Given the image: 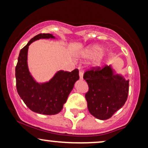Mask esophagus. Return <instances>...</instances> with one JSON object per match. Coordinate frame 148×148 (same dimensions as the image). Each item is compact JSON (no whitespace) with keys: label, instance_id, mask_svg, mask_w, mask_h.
<instances>
[{"label":"esophagus","instance_id":"esophagus-1","mask_svg":"<svg viewBox=\"0 0 148 148\" xmlns=\"http://www.w3.org/2000/svg\"><path fill=\"white\" fill-rule=\"evenodd\" d=\"M83 75H84L83 71H79V75L80 79H83Z\"/></svg>","mask_w":148,"mask_h":148}]
</instances>
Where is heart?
<instances>
[{"mask_svg": "<svg viewBox=\"0 0 148 148\" xmlns=\"http://www.w3.org/2000/svg\"><path fill=\"white\" fill-rule=\"evenodd\" d=\"M103 56L104 53L101 50V47L98 45L88 46L84 49L79 54V57L84 60H88L94 57L92 60V65L95 66H97L101 64Z\"/></svg>", "mask_w": 148, "mask_h": 148, "instance_id": "obj_1", "label": "heart"}]
</instances>
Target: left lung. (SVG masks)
Returning <instances> with one entry per match:
<instances>
[{"label": "left lung", "instance_id": "1", "mask_svg": "<svg viewBox=\"0 0 148 148\" xmlns=\"http://www.w3.org/2000/svg\"><path fill=\"white\" fill-rule=\"evenodd\" d=\"M88 86L85 94L90 113L101 120L110 118L124 105L129 92V80L114 75L110 66L92 67L85 71Z\"/></svg>", "mask_w": 148, "mask_h": 148}]
</instances>
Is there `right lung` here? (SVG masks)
<instances>
[{"mask_svg": "<svg viewBox=\"0 0 148 148\" xmlns=\"http://www.w3.org/2000/svg\"><path fill=\"white\" fill-rule=\"evenodd\" d=\"M41 38H55L52 34L36 36L20 51L16 66V89L24 103L31 110L51 115L59 113L66 103L74 84L79 79V71H60L49 82L38 84L30 75L27 66V51L33 42Z\"/></svg>", "mask_w": 148, "mask_h": 148, "instance_id": "obj_1", "label": "right lung"}]
</instances>
